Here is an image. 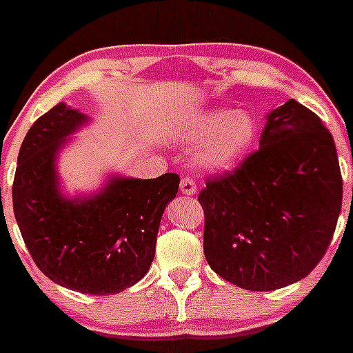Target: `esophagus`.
Masks as SVG:
<instances>
[{"label":"esophagus","mask_w":353,"mask_h":353,"mask_svg":"<svg viewBox=\"0 0 353 353\" xmlns=\"http://www.w3.org/2000/svg\"><path fill=\"white\" fill-rule=\"evenodd\" d=\"M180 192L183 193V195H195L196 193V183L192 180V178H181V183H180Z\"/></svg>","instance_id":"obj_1"}]
</instances>
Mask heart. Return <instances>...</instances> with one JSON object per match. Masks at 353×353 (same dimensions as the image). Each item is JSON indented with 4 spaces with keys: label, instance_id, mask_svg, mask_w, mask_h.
Here are the masks:
<instances>
[{
    "label": "heart",
    "instance_id": "b5f03b06",
    "mask_svg": "<svg viewBox=\"0 0 353 353\" xmlns=\"http://www.w3.org/2000/svg\"><path fill=\"white\" fill-rule=\"evenodd\" d=\"M188 141H202L195 161L205 172H229L248 157L257 138V121L251 112L207 111L193 116L183 128Z\"/></svg>",
    "mask_w": 353,
    "mask_h": 353
}]
</instances>
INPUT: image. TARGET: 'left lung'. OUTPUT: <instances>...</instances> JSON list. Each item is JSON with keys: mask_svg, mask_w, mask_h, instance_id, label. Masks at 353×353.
I'll use <instances>...</instances> for the list:
<instances>
[{"mask_svg": "<svg viewBox=\"0 0 353 353\" xmlns=\"http://www.w3.org/2000/svg\"><path fill=\"white\" fill-rule=\"evenodd\" d=\"M266 119L259 150L199 195L208 266L251 291L279 290L313 271L343 193L335 141L320 117L290 99Z\"/></svg>", "mask_w": 353, "mask_h": 353, "instance_id": "left-lung-1", "label": "left lung"}]
</instances>
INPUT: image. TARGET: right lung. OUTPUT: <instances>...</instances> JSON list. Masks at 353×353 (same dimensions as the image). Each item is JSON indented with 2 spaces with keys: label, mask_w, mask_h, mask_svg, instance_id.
Listing matches in <instances>:
<instances>
[{
  "label": "right lung",
  "mask_w": 353,
  "mask_h": 353,
  "mask_svg": "<svg viewBox=\"0 0 353 353\" xmlns=\"http://www.w3.org/2000/svg\"><path fill=\"white\" fill-rule=\"evenodd\" d=\"M89 116L60 102L33 123L18 153L13 210L23 241L52 281L85 294H114L146 274L161 215L180 176H111L99 192L69 199L57 157Z\"/></svg>",
  "instance_id": "obj_1"
}]
</instances>
